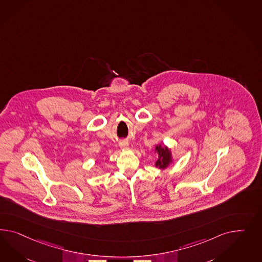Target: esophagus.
Masks as SVG:
<instances>
[{
    "instance_id": "obj_1",
    "label": "esophagus",
    "mask_w": 262,
    "mask_h": 262,
    "mask_svg": "<svg viewBox=\"0 0 262 262\" xmlns=\"http://www.w3.org/2000/svg\"><path fill=\"white\" fill-rule=\"evenodd\" d=\"M120 147L122 149H127V147H128V143L126 141L121 142Z\"/></svg>"
}]
</instances>
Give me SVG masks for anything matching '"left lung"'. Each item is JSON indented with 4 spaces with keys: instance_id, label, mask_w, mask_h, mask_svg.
Listing matches in <instances>:
<instances>
[{
    "instance_id": "left-lung-1",
    "label": "left lung",
    "mask_w": 262,
    "mask_h": 262,
    "mask_svg": "<svg viewBox=\"0 0 262 262\" xmlns=\"http://www.w3.org/2000/svg\"><path fill=\"white\" fill-rule=\"evenodd\" d=\"M156 152L158 154V159L156 160V167L159 169H166L172 162L170 149L166 146L158 145L156 147Z\"/></svg>"
}]
</instances>
